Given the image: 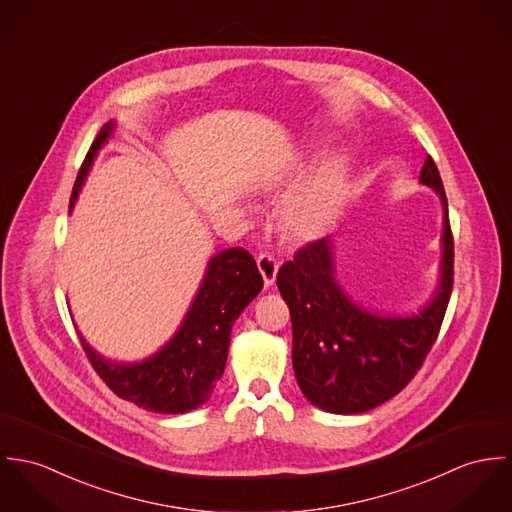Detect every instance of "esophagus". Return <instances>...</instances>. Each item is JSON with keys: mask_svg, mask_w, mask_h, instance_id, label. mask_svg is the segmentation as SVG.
<instances>
[{"mask_svg": "<svg viewBox=\"0 0 512 512\" xmlns=\"http://www.w3.org/2000/svg\"><path fill=\"white\" fill-rule=\"evenodd\" d=\"M257 267H259V273L263 275L265 286H273L277 279V273H279V261L269 253H261L257 257Z\"/></svg>", "mask_w": 512, "mask_h": 512, "instance_id": "obj_1", "label": "esophagus"}]
</instances>
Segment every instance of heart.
<instances>
[{
	"mask_svg": "<svg viewBox=\"0 0 512 512\" xmlns=\"http://www.w3.org/2000/svg\"><path fill=\"white\" fill-rule=\"evenodd\" d=\"M347 178L340 163H326L314 172L283 206V226L294 239L310 241L326 233L340 216Z\"/></svg>",
	"mask_w": 512,
	"mask_h": 512,
	"instance_id": "b5f03b06",
	"label": "heart"
}]
</instances>
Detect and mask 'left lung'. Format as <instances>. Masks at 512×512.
Returning <instances> with one entry per match:
<instances>
[{
	"label": "left lung",
	"instance_id": "8db88e82",
	"mask_svg": "<svg viewBox=\"0 0 512 512\" xmlns=\"http://www.w3.org/2000/svg\"><path fill=\"white\" fill-rule=\"evenodd\" d=\"M420 182L442 200L444 231L438 288L416 314L375 312L355 302L338 281L332 235L296 251L277 275L292 320L294 377L304 397L326 412L359 414L395 397L438 338L454 284V237L430 155Z\"/></svg>",
	"mask_w": 512,
	"mask_h": 512
}]
</instances>
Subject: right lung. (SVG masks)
Here are the masks:
<instances>
[{
  "instance_id": "right-lung-1",
  "label": "right lung",
  "mask_w": 512,
  "mask_h": 512,
  "mask_svg": "<svg viewBox=\"0 0 512 512\" xmlns=\"http://www.w3.org/2000/svg\"><path fill=\"white\" fill-rule=\"evenodd\" d=\"M108 121L94 139L70 196V210L98 151L114 135ZM263 277L243 247L216 253L188 312L171 340L141 361H114L100 355L78 332L80 343L104 383L123 400L159 414H184L206 404L228 361L233 322L261 292Z\"/></svg>"
}]
</instances>
